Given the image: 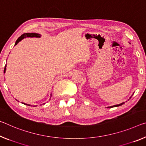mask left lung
Wrapping results in <instances>:
<instances>
[{"instance_id": "8db88e82", "label": "left lung", "mask_w": 146, "mask_h": 146, "mask_svg": "<svg viewBox=\"0 0 146 146\" xmlns=\"http://www.w3.org/2000/svg\"><path fill=\"white\" fill-rule=\"evenodd\" d=\"M131 98V97L130 98V99ZM124 103H121V104H119V105H114V106H109V107H108V108H112V107H116V106H121V105H123Z\"/></svg>"}]
</instances>
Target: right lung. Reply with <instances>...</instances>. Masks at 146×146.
Returning <instances> with one entry per match:
<instances>
[{
	"instance_id": "right-lung-1",
	"label": "right lung",
	"mask_w": 146,
	"mask_h": 146,
	"mask_svg": "<svg viewBox=\"0 0 146 146\" xmlns=\"http://www.w3.org/2000/svg\"><path fill=\"white\" fill-rule=\"evenodd\" d=\"M40 36H41L40 34H37V33H25V34H23L19 37V38L17 39V41H16V42L15 43V45H17V44L19 43V41H21L23 39H24V38H30V37H31V38H34V37H36V38H40ZM6 66H5V68H4V73L6 72ZM23 104H25V105H28V106H31L30 105H28V104H25V103H23Z\"/></svg>"
}]
</instances>
